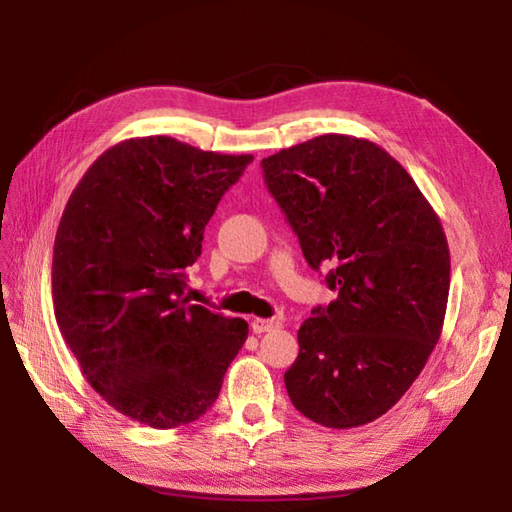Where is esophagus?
<instances>
[{
    "label": "esophagus",
    "mask_w": 512,
    "mask_h": 512,
    "mask_svg": "<svg viewBox=\"0 0 512 512\" xmlns=\"http://www.w3.org/2000/svg\"><path fill=\"white\" fill-rule=\"evenodd\" d=\"M253 332L255 334H262V332H270V330H279L281 328V321L279 319H264V317H257L253 319Z\"/></svg>",
    "instance_id": "34e87169"
}]
</instances>
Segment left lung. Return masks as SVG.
I'll use <instances>...</instances> for the list:
<instances>
[{"label":"left lung","instance_id":"obj_1","mask_svg":"<svg viewBox=\"0 0 512 512\" xmlns=\"http://www.w3.org/2000/svg\"><path fill=\"white\" fill-rule=\"evenodd\" d=\"M303 257L339 290L297 332L284 374L303 416L352 429L418 378L447 314L451 257L440 217L396 158L367 138L323 134L262 160Z\"/></svg>","mask_w":512,"mask_h":512}]
</instances>
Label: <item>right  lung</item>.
<instances>
[{"label": "right lung", "mask_w": 512, "mask_h": 512, "mask_svg": "<svg viewBox=\"0 0 512 512\" xmlns=\"http://www.w3.org/2000/svg\"><path fill=\"white\" fill-rule=\"evenodd\" d=\"M253 156L171 136L129 138L92 162L54 237L52 301L83 376L123 416L154 429L211 409L248 336L244 319L184 299L224 191Z\"/></svg>", "instance_id": "right-lung-1"}]
</instances>
